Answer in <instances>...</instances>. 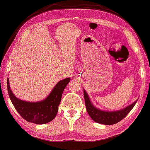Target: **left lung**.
<instances>
[{
    "label": "left lung",
    "mask_w": 150,
    "mask_h": 150,
    "mask_svg": "<svg viewBox=\"0 0 150 150\" xmlns=\"http://www.w3.org/2000/svg\"><path fill=\"white\" fill-rule=\"evenodd\" d=\"M85 97V102L86 108L88 115L93 120L97 123L105 124V125H112L118 122L120 120L126 117V116L130 112L132 109L135 106L137 100L130 106H127L122 110L118 111L106 112L102 111L95 107L92 103H91L89 98H88L87 93L86 91H83Z\"/></svg>",
    "instance_id": "8db88e82"
}]
</instances>
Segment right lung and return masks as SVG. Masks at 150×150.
Listing matches in <instances>:
<instances>
[{
  "label": "right lung",
  "instance_id": "obj_1",
  "mask_svg": "<svg viewBox=\"0 0 150 150\" xmlns=\"http://www.w3.org/2000/svg\"><path fill=\"white\" fill-rule=\"evenodd\" d=\"M70 80V78H66L60 81L45 100L37 103L26 102L16 98L10 88L8 79L7 88L11 102L19 115L29 122L43 124L52 121L55 117L63 92Z\"/></svg>",
  "mask_w": 150,
  "mask_h": 150
}]
</instances>
